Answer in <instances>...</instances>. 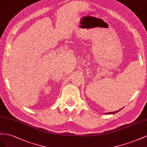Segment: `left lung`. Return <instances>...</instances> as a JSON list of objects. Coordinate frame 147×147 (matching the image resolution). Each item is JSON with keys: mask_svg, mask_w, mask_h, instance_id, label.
I'll list each match as a JSON object with an SVG mask.
<instances>
[{"mask_svg": "<svg viewBox=\"0 0 147 147\" xmlns=\"http://www.w3.org/2000/svg\"><path fill=\"white\" fill-rule=\"evenodd\" d=\"M122 109V108H121ZM121 109H120L119 110H118V111H114V112H108V113H105V114H113V113H117V112H118L119 111H120Z\"/></svg>", "mask_w": 147, "mask_h": 147, "instance_id": "8db88e82", "label": "left lung"}]
</instances>
